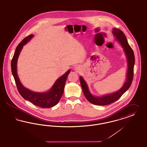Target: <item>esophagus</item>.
I'll use <instances>...</instances> for the list:
<instances>
[{
    "label": "esophagus",
    "instance_id": "obj_1",
    "mask_svg": "<svg viewBox=\"0 0 147 147\" xmlns=\"http://www.w3.org/2000/svg\"><path fill=\"white\" fill-rule=\"evenodd\" d=\"M82 70V67L80 66V65L76 66V67L74 68V70H75L76 72H78V73H80Z\"/></svg>",
    "mask_w": 147,
    "mask_h": 147
}]
</instances>
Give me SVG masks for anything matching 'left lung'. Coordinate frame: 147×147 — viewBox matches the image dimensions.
Returning <instances> with one entry per match:
<instances>
[{"mask_svg":"<svg viewBox=\"0 0 147 147\" xmlns=\"http://www.w3.org/2000/svg\"><path fill=\"white\" fill-rule=\"evenodd\" d=\"M112 33L117 42L123 48L127 61V71L126 79L121 89L117 91L108 94L95 96L92 94L89 89V86L83 78L80 77V82L81 86L86 99L91 103L98 105H105L112 103L117 100L129 88L131 84L133 78L134 66L135 63V58L133 51L128 43L125 35L120 29L113 28Z\"/></svg>","mask_w":147,"mask_h":147,"instance_id":"1","label":"left lung"}]
</instances>
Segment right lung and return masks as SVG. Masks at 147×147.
<instances>
[{"label":"right lung","mask_w":147,"mask_h":147,"mask_svg":"<svg viewBox=\"0 0 147 147\" xmlns=\"http://www.w3.org/2000/svg\"><path fill=\"white\" fill-rule=\"evenodd\" d=\"M33 37L34 35H29L19 44L16 48L11 63V73L16 81L18 92L24 99L39 107L49 108L57 105L60 100L64 93L65 82L70 72V69H69L65 73L57 79L51 88L47 92H34L24 86L18 75V59L23 46L28 43Z\"/></svg>","instance_id":"add662e5"}]
</instances>
